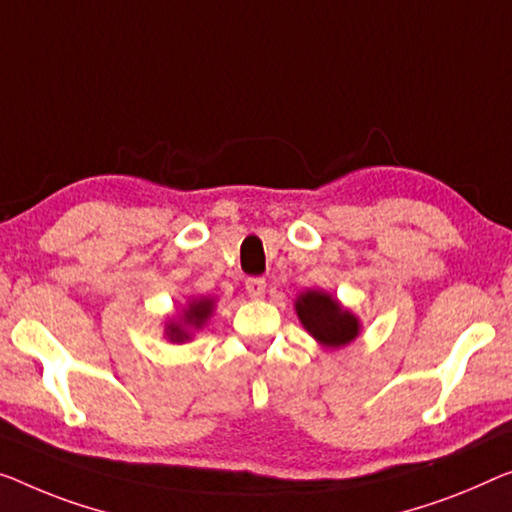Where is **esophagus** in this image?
<instances>
[{"label": "esophagus", "mask_w": 512, "mask_h": 512, "mask_svg": "<svg viewBox=\"0 0 512 512\" xmlns=\"http://www.w3.org/2000/svg\"><path fill=\"white\" fill-rule=\"evenodd\" d=\"M246 292L250 299H262V296L266 294V280L264 278H248Z\"/></svg>", "instance_id": "1"}]
</instances>
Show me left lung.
I'll return each mask as SVG.
<instances>
[{"instance_id": "1", "label": "left lung", "mask_w": 512, "mask_h": 512, "mask_svg": "<svg viewBox=\"0 0 512 512\" xmlns=\"http://www.w3.org/2000/svg\"><path fill=\"white\" fill-rule=\"evenodd\" d=\"M294 310L303 329L326 349H340L361 333V319L324 289H308L294 301Z\"/></svg>"}]
</instances>
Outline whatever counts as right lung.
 Returning <instances> with one entry per match:
<instances>
[{
	"instance_id": "obj_1",
	"label": "right lung",
	"mask_w": 512,
	"mask_h": 512,
	"mask_svg": "<svg viewBox=\"0 0 512 512\" xmlns=\"http://www.w3.org/2000/svg\"><path fill=\"white\" fill-rule=\"evenodd\" d=\"M216 310V299L213 296H195L181 305V310L174 312L172 317H167L163 324V338L172 345H183V342L193 340L197 331H202L204 326Z\"/></svg>"
}]
</instances>
